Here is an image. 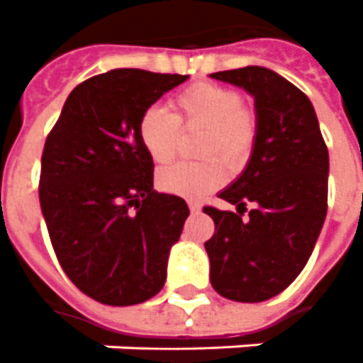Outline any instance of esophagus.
<instances>
[{
    "label": "esophagus",
    "mask_w": 363,
    "mask_h": 363,
    "mask_svg": "<svg viewBox=\"0 0 363 363\" xmlns=\"http://www.w3.org/2000/svg\"><path fill=\"white\" fill-rule=\"evenodd\" d=\"M189 211H191V213H201V205H199V203H189Z\"/></svg>",
    "instance_id": "34e87169"
}]
</instances>
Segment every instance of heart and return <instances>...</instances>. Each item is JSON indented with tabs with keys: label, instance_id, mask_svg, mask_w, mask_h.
Wrapping results in <instances>:
<instances>
[{
	"label": "heart",
	"instance_id": "b5f03b06",
	"mask_svg": "<svg viewBox=\"0 0 363 363\" xmlns=\"http://www.w3.org/2000/svg\"><path fill=\"white\" fill-rule=\"evenodd\" d=\"M179 125L205 128L201 156H220L228 166H240L254 146L256 121L242 107V97L230 87L195 84L176 95L172 113L166 107H148L138 121V140L156 166L176 158ZM227 179L225 164L218 158L199 164H176L158 174V187L184 199H201Z\"/></svg>",
	"mask_w": 363,
	"mask_h": 363
}]
</instances>
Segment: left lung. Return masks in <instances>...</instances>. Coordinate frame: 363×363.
Here are the masks:
<instances>
[{
  "label": "left lung",
  "mask_w": 363,
  "mask_h": 363,
  "mask_svg": "<svg viewBox=\"0 0 363 363\" xmlns=\"http://www.w3.org/2000/svg\"><path fill=\"white\" fill-rule=\"evenodd\" d=\"M254 97L256 138L242 174L218 197L233 211L205 207L215 235L205 242L213 289L238 303L276 297L309 262L325 225L328 150L309 97L262 66L215 72ZM246 202H254L242 218Z\"/></svg>",
  "instance_id": "obj_1"
}]
</instances>
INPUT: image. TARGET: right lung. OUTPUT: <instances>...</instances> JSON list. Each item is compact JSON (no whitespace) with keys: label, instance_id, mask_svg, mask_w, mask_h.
<instances>
[{"label":"right lung","instance_id":"1","mask_svg":"<svg viewBox=\"0 0 363 363\" xmlns=\"http://www.w3.org/2000/svg\"><path fill=\"white\" fill-rule=\"evenodd\" d=\"M187 78L136 68L94 76L72 89L46 136L38 199L50 242L72 284L104 305L145 303L166 284L189 209L154 191L138 121Z\"/></svg>","mask_w":363,"mask_h":363}]
</instances>
